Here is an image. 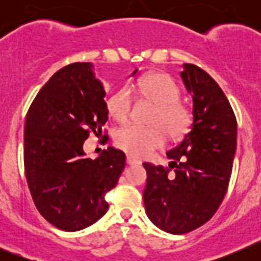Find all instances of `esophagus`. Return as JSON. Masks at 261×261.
<instances>
[{
    "mask_svg": "<svg viewBox=\"0 0 261 261\" xmlns=\"http://www.w3.org/2000/svg\"><path fill=\"white\" fill-rule=\"evenodd\" d=\"M126 163H128V165H130V166H132V165H138V163H140V162H138L137 159H135V158H133V156H130V155H126Z\"/></svg>",
    "mask_w": 261,
    "mask_h": 261,
    "instance_id": "1",
    "label": "esophagus"
}]
</instances>
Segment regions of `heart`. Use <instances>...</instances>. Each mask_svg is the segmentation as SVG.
<instances>
[{"label":"heart","mask_w":261,"mask_h":261,"mask_svg":"<svg viewBox=\"0 0 261 261\" xmlns=\"http://www.w3.org/2000/svg\"><path fill=\"white\" fill-rule=\"evenodd\" d=\"M136 91L155 105L149 119L151 125L128 124L117 129L114 141L119 149L135 158H145L165 145L166 135L177 141L190 132L193 114L190 107L179 102L180 89L171 77L159 73L149 74L138 81ZM132 106V95L123 87L108 98V115L117 123H125L130 116Z\"/></svg>","instance_id":"1"}]
</instances>
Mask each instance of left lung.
Listing matches in <instances>:
<instances>
[{
  "instance_id": "obj_1",
  "label": "left lung",
  "mask_w": 261,
  "mask_h": 261,
  "mask_svg": "<svg viewBox=\"0 0 261 261\" xmlns=\"http://www.w3.org/2000/svg\"><path fill=\"white\" fill-rule=\"evenodd\" d=\"M180 75L193 99V124L167 167L144 163L145 211L170 234H186L208 222L223 201L237 149V117L216 81L193 64Z\"/></svg>"
}]
</instances>
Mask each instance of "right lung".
Wrapping results in <instances>:
<instances>
[{
	"instance_id": "add662e5",
	"label": "right lung",
	"mask_w": 261,
	"mask_h": 261,
	"mask_svg": "<svg viewBox=\"0 0 261 261\" xmlns=\"http://www.w3.org/2000/svg\"><path fill=\"white\" fill-rule=\"evenodd\" d=\"M90 62L50 77L30 106L24 125V172L35 206L57 229L78 231L105 216L106 195L117 184L125 154L108 147L86 158L84 142L108 120L105 90ZM137 70L133 71V75Z\"/></svg>"
}]
</instances>
